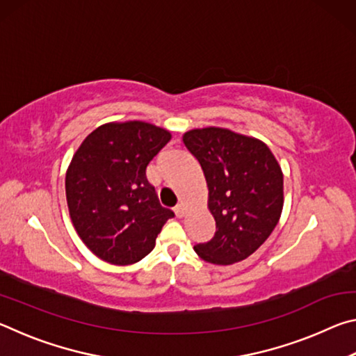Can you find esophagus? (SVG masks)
Returning <instances> with one entry per match:
<instances>
[{
  "instance_id": "esophagus-1",
  "label": "esophagus",
  "mask_w": 356,
  "mask_h": 356,
  "mask_svg": "<svg viewBox=\"0 0 356 356\" xmlns=\"http://www.w3.org/2000/svg\"><path fill=\"white\" fill-rule=\"evenodd\" d=\"M174 213H176L177 218H182L184 213H185V209H184L182 204H179V206L174 207Z\"/></svg>"
}]
</instances>
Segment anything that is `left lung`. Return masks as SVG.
Returning <instances> with one entry per match:
<instances>
[{"label": "left lung", "instance_id": "8db88e82", "mask_svg": "<svg viewBox=\"0 0 356 356\" xmlns=\"http://www.w3.org/2000/svg\"><path fill=\"white\" fill-rule=\"evenodd\" d=\"M185 147L200 161L216 231L195 246L206 262L229 265L251 256L273 232L282 210V171L267 144L220 127L190 130Z\"/></svg>", "mask_w": 356, "mask_h": 356}]
</instances>
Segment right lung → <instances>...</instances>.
Returning a JSON list of instances; mask_svg holds the SVG:
<instances>
[{"instance_id": "right-lung-1", "label": "right lung", "mask_w": 356, "mask_h": 356, "mask_svg": "<svg viewBox=\"0 0 356 356\" xmlns=\"http://www.w3.org/2000/svg\"><path fill=\"white\" fill-rule=\"evenodd\" d=\"M170 140V131L141 120L110 122L75 152L65 174L69 213L83 243L102 261H141L174 216L146 177L149 161Z\"/></svg>"}]
</instances>
